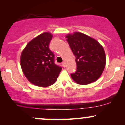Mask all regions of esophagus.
I'll list each match as a JSON object with an SVG mask.
<instances>
[{
  "mask_svg": "<svg viewBox=\"0 0 125 125\" xmlns=\"http://www.w3.org/2000/svg\"><path fill=\"white\" fill-rule=\"evenodd\" d=\"M62 65L63 67H64V68H65V66H66V63H65V62H63L62 63Z\"/></svg>",
  "mask_w": 125,
  "mask_h": 125,
  "instance_id": "esophagus-1",
  "label": "esophagus"
}]
</instances>
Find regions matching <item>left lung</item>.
Instances as JSON below:
<instances>
[{"mask_svg": "<svg viewBox=\"0 0 125 125\" xmlns=\"http://www.w3.org/2000/svg\"><path fill=\"white\" fill-rule=\"evenodd\" d=\"M68 43L75 57L77 70L71 74L79 85H88L100 77L106 64L104 49L95 39L81 32L66 36Z\"/></svg>", "mask_w": 125, "mask_h": 125, "instance_id": "1", "label": "left lung"}]
</instances>
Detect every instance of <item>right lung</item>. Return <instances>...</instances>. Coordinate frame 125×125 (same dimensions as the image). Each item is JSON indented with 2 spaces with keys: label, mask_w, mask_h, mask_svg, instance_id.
Masks as SVG:
<instances>
[{
  "label": "right lung",
  "mask_w": 125,
  "mask_h": 125,
  "mask_svg": "<svg viewBox=\"0 0 125 125\" xmlns=\"http://www.w3.org/2000/svg\"><path fill=\"white\" fill-rule=\"evenodd\" d=\"M52 35L44 32L26 45L21 57L24 75L33 85L40 87L51 86L56 82L62 70L55 65L54 54L49 48Z\"/></svg>",
  "instance_id": "right-lung-1"
}]
</instances>
